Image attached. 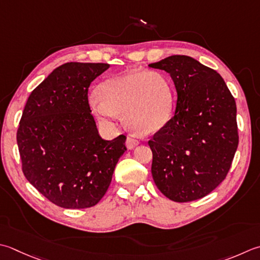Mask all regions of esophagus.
<instances>
[{"label":"esophagus","instance_id":"1","mask_svg":"<svg viewBox=\"0 0 260 260\" xmlns=\"http://www.w3.org/2000/svg\"><path fill=\"white\" fill-rule=\"evenodd\" d=\"M139 144H140V142L137 141V140L135 139V137H133V136H128V137H127V140H126V146L128 147L129 150L134 149V147H136Z\"/></svg>","mask_w":260,"mask_h":260}]
</instances>
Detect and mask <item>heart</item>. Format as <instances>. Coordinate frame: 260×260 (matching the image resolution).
<instances>
[{"label":"heart","mask_w":260,"mask_h":260,"mask_svg":"<svg viewBox=\"0 0 260 260\" xmlns=\"http://www.w3.org/2000/svg\"><path fill=\"white\" fill-rule=\"evenodd\" d=\"M99 96L90 106L101 123L114 125L119 115L142 134H153L165 127L174 111V85L165 74L131 70L101 83Z\"/></svg>","instance_id":"1"}]
</instances>
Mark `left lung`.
I'll list each match as a JSON object with an SVG mask.
<instances>
[{
  "label": "left lung",
  "mask_w": 260,
  "mask_h": 260,
  "mask_svg": "<svg viewBox=\"0 0 260 260\" xmlns=\"http://www.w3.org/2000/svg\"><path fill=\"white\" fill-rule=\"evenodd\" d=\"M149 66L170 74L178 95L175 116L149 141L152 177L171 201L200 200L231 168L239 144L236 100L216 71L189 56Z\"/></svg>",
  "instance_id": "8db88e82"
}]
</instances>
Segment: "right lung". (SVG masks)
<instances>
[{
  "mask_svg": "<svg viewBox=\"0 0 260 260\" xmlns=\"http://www.w3.org/2000/svg\"><path fill=\"white\" fill-rule=\"evenodd\" d=\"M108 69L105 63H65L32 91L24 106L17 132L22 172L59 207L98 204L127 150L123 134L101 139L91 115L89 86Z\"/></svg>",
  "mask_w": 260,
  "mask_h": 260,
  "instance_id": "add662e5",
  "label": "right lung"
}]
</instances>
